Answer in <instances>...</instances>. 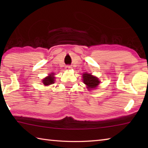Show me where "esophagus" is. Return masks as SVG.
Returning a JSON list of instances; mask_svg holds the SVG:
<instances>
[{
	"label": "esophagus",
	"mask_w": 148,
	"mask_h": 148,
	"mask_svg": "<svg viewBox=\"0 0 148 148\" xmlns=\"http://www.w3.org/2000/svg\"><path fill=\"white\" fill-rule=\"evenodd\" d=\"M72 69V66H70V65H68V66H66L65 67V69L66 70H69V69Z\"/></svg>",
	"instance_id": "obj_1"
}]
</instances>
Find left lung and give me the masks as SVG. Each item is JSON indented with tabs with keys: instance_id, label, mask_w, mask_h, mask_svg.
I'll use <instances>...</instances> for the list:
<instances>
[{
	"instance_id": "left-lung-1",
	"label": "left lung",
	"mask_w": 148,
	"mask_h": 148,
	"mask_svg": "<svg viewBox=\"0 0 148 148\" xmlns=\"http://www.w3.org/2000/svg\"><path fill=\"white\" fill-rule=\"evenodd\" d=\"M83 81L86 84L88 89H95L99 84L100 82L97 77L92 76L90 74L85 73L83 74Z\"/></svg>"
}]
</instances>
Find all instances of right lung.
<instances>
[{"label":"right lung","mask_w":148,"mask_h":148,"mask_svg":"<svg viewBox=\"0 0 148 148\" xmlns=\"http://www.w3.org/2000/svg\"><path fill=\"white\" fill-rule=\"evenodd\" d=\"M53 76V74H49V76L45 77V79H44L43 81H42L44 86H49V85L54 84L55 77Z\"/></svg>","instance_id":"obj_1"}]
</instances>
